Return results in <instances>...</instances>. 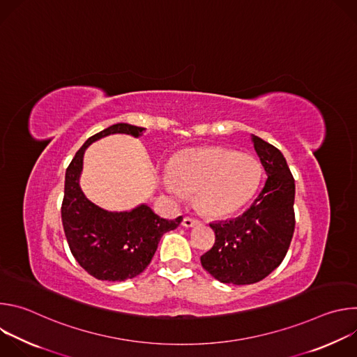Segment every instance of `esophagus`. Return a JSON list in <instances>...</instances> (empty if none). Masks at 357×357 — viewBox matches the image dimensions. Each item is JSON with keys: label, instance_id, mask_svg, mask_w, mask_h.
<instances>
[{"label": "esophagus", "instance_id": "obj_1", "mask_svg": "<svg viewBox=\"0 0 357 357\" xmlns=\"http://www.w3.org/2000/svg\"><path fill=\"white\" fill-rule=\"evenodd\" d=\"M199 223V220L197 219H193V218H183V220H182V225L185 226V227H192V226H195V225H197Z\"/></svg>", "mask_w": 357, "mask_h": 357}]
</instances>
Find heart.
<instances>
[{
    "instance_id": "heart-1",
    "label": "heart",
    "mask_w": 357,
    "mask_h": 357,
    "mask_svg": "<svg viewBox=\"0 0 357 357\" xmlns=\"http://www.w3.org/2000/svg\"><path fill=\"white\" fill-rule=\"evenodd\" d=\"M171 172L174 179L162 181L165 192L178 199L183 192L197 193L199 206L211 216H227L241 209L256 195L263 178L256 157L220 146L181 152Z\"/></svg>"
}]
</instances>
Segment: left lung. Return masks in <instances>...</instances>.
<instances>
[{
  "label": "left lung",
  "mask_w": 357,
  "mask_h": 357,
  "mask_svg": "<svg viewBox=\"0 0 357 357\" xmlns=\"http://www.w3.org/2000/svg\"><path fill=\"white\" fill-rule=\"evenodd\" d=\"M267 174L264 188L238 218L211 223L216 240L200 257L218 281L234 285L259 282L284 260L295 229V182L281 151L251 135Z\"/></svg>",
  "instance_id": "1"
}]
</instances>
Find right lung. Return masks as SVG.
Returning <instances> with one entry per match:
<instances>
[{"mask_svg": "<svg viewBox=\"0 0 357 357\" xmlns=\"http://www.w3.org/2000/svg\"><path fill=\"white\" fill-rule=\"evenodd\" d=\"M145 128L119 123L90 137L76 152L65 176L62 223L76 261L94 278L124 281L141 274L158 248L164 233L174 230L182 216L167 220L139 205L130 212H109L90 202L80 189L86 148L110 134L141 137Z\"/></svg>", "mask_w": 357, "mask_h": 357, "instance_id": "add662e5", "label": "right lung"}]
</instances>
